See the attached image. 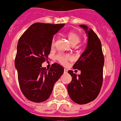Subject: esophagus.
<instances>
[{"label": "esophagus", "mask_w": 121, "mask_h": 121, "mask_svg": "<svg viewBox=\"0 0 121 121\" xmlns=\"http://www.w3.org/2000/svg\"><path fill=\"white\" fill-rule=\"evenodd\" d=\"M64 72H65V73H67L68 72V70H67V69H66V68H65V69H64Z\"/></svg>", "instance_id": "obj_1"}]
</instances>
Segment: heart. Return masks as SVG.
I'll list each match as a JSON object with an SVG mask.
<instances>
[{
    "label": "heart",
    "instance_id": "1",
    "mask_svg": "<svg viewBox=\"0 0 121 121\" xmlns=\"http://www.w3.org/2000/svg\"><path fill=\"white\" fill-rule=\"evenodd\" d=\"M67 37L68 40L70 41V42L73 45H75L78 44L80 42V36L76 32H70L67 34ZM55 38H53V40L51 41V47L53 48L55 46ZM56 59L59 60L62 65H66V63L68 60H70L72 59V57L69 55H65V54H59L56 56Z\"/></svg>",
    "mask_w": 121,
    "mask_h": 121
}]
</instances>
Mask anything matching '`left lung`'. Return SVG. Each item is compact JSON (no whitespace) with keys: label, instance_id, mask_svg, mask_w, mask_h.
<instances>
[{"label":"left lung","instance_id":"left-lung-1","mask_svg":"<svg viewBox=\"0 0 121 121\" xmlns=\"http://www.w3.org/2000/svg\"><path fill=\"white\" fill-rule=\"evenodd\" d=\"M79 26L87 35V45L73 66L74 69L81 71V74L77 76L72 70L68 72L72 79L68 85L67 90L75 103L85 104L93 101L100 93L103 81L104 58L101 42L96 33L85 25Z\"/></svg>","mask_w":121,"mask_h":121}]
</instances>
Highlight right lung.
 Instances as JSON below:
<instances>
[{"mask_svg": "<svg viewBox=\"0 0 121 121\" xmlns=\"http://www.w3.org/2000/svg\"><path fill=\"white\" fill-rule=\"evenodd\" d=\"M64 26L36 23L18 41L15 66L19 84L24 96L33 102L48 100L55 83L64 73V68L58 63L53 64L49 70L42 66L48 59L53 35Z\"/></svg>", "mask_w": 121, "mask_h": 121, "instance_id": "1", "label": "right lung"}]
</instances>
